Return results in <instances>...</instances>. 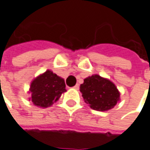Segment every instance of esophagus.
<instances>
[{
  "mask_svg": "<svg viewBox=\"0 0 150 150\" xmlns=\"http://www.w3.org/2000/svg\"><path fill=\"white\" fill-rule=\"evenodd\" d=\"M75 89H79V84H76L75 87H74Z\"/></svg>",
  "mask_w": 150,
  "mask_h": 150,
  "instance_id": "1",
  "label": "esophagus"
}]
</instances>
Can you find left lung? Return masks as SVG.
Masks as SVG:
<instances>
[{"label":"left lung","mask_w":150,"mask_h":150,"mask_svg":"<svg viewBox=\"0 0 150 150\" xmlns=\"http://www.w3.org/2000/svg\"><path fill=\"white\" fill-rule=\"evenodd\" d=\"M84 102L97 111H107L113 108L120 101V92L109 80L98 75L84 79L80 86Z\"/></svg>","instance_id":"left-lung-1"}]
</instances>
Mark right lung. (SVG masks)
I'll return each mask as SVG.
<instances>
[{"label": "right lung", "instance_id": "add662e5", "mask_svg": "<svg viewBox=\"0 0 150 150\" xmlns=\"http://www.w3.org/2000/svg\"><path fill=\"white\" fill-rule=\"evenodd\" d=\"M64 79L47 70L43 74L35 78L31 84L29 92L33 104L41 108H47L57 102L62 94L66 92Z\"/></svg>", "mask_w": 150, "mask_h": 150}]
</instances>
